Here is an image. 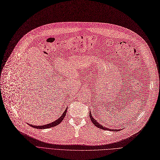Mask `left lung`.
<instances>
[{
	"label": "left lung",
	"instance_id": "left-lung-1",
	"mask_svg": "<svg viewBox=\"0 0 160 160\" xmlns=\"http://www.w3.org/2000/svg\"><path fill=\"white\" fill-rule=\"evenodd\" d=\"M90 120H91V121H92V122L93 123V124H94V126H96V127H98V128H100V129H102V130H111V129H109V128H105V127H104V126H103L102 124H100V123L98 122L95 119V118H93V116H92V114H91V112H90ZM119 130H114V131H115V132H118V131H119Z\"/></svg>",
	"mask_w": 160,
	"mask_h": 160
}]
</instances>
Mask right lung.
I'll return each instance as SVG.
<instances>
[{
	"label": "right lung",
	"instance_id": "right-lung-1",
	"mask_svg": "<svg viewBox=\"0 0 160 160\" xmlns=\"http://www.w3.org/2000/svg\"><path fill=\"white\" fill-rule=\"evenodd\" d=\"M67 112V109H65L64 112L62 113V116L60 117L59 118H58L57 120H56L55 121L52 122L51 123H49V124H45V125H43V126H34V125H32V124H29L30 126H32V128H37V129H46V128H53L55 127L57 125H58L60 122H62V121L63 120V119L64 118L65 116H66V113Z\"/></svg>",
	"mask_w": 160,
	"mask_h": 160
}]
</instances>
